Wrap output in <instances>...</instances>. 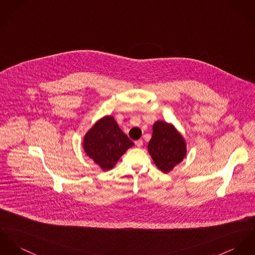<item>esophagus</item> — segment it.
Wrapping results in <instances>:
<instances>
[{
	"instance_id": "esophagus-1",
	"label": "esophagus",
	"mask_w": 255,
	"mask_h": 255,
	"mask_svg": "<svg viewBox=\"0 0 255 255\" xmlns=\"http://www.w3.org/2000/svg\"><path fill=\"white\" fill-rule=\"evenodd\" d=\"M135 143H136V145H137V147H140V146H142V139H137L135 141Z\"/></svg>"
}]
</instances>
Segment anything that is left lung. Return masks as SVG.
<instances>
[{
	"instance_id": "1",
	"label": "left lung",
	"mask_w": 255,
	"mask_h": 255,
	"mask_svg": "<svg viewBox=\"0 0 255 255\" xmlns=\"http://www.w3.org/2000/svg\"><path fill=\"white\" fill-rule=\"evenodd\" d=\"M148 152L157 168L167 174L186 156V141L172 123L157 120L152 127Z\"/></svg>"
}]
</instances>
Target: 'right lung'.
<instances>
[{"instance_id":"right-lung-1","label":"right lung","mask_w":255,"mask_h":255,"mask_svg":"<svg viewBox=\"0 0 255 255\" xmlns=\"http://www.w3.org/2000/svg\"><path fill=\"white\" fill-rule=\"evenodd\" d=\"M134 142L119 128L112 116L97 120L83 137L82 147L103 171L112 170Z\"/></svg>"}]
</instances>
